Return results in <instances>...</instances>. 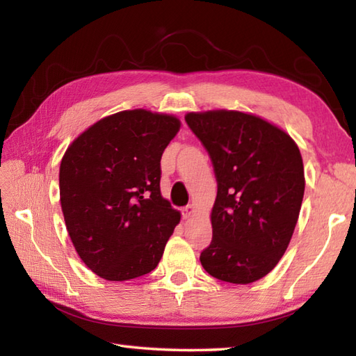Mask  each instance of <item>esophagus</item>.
I'll list each match as a JSON object with an SVG mask.
<instances>
[{"mask_svg": "<svg viewBox=\"0 0 356 356\" xmlns=\"http://www.w3.org/2000/svg\"><path fill=\"white\" fill-rule=\"evenodd\" d=\"M194 213H195L194 207H193V205H188V207H185V208L182 209V217L186 220V218H190Z\"/></svg>", "mask_w": 356, "mask_h": 356, "instance_id": "1", "label": "esophagus"}]
</instances>
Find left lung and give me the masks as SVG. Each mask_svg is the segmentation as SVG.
Instances as JSON below:
<instances>
[{
    "instance_id": "left-lung-1",
    "label": "left lung",
    "mask_w": 356,
    "mask_h": 356,
    "mask_svg": "<svg viewBox=\"0 0 356 356\" xmlns=\"http://www.w3.org/2000/svg\"><path fill=\"white\" fill-rule=\"evenodd\" d=\"M214 166L213 240L200 254L209 275L248 284L286 252L305 195V168L289 134L241 111L188 113Z\"/></svg>"
}]
</instances>
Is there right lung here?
Returning <instances> with one entry per match:
<instances>
[{"label": "right lung", "instance_id": "right-lung-1", "mask_svg": "<svg viewBox=\"0 0 356 356\" xmlns=\"http://www.w3.org/2000/svg\"><path fill=\"white\" fill-rule=\"evenodd\" d=\"M180 120L147 110L101 119L73 140L59 195L81 260L108 282L153 270L180 220L161 194V159Z\"/></svg>", "mask_w": 356, "mask_h": 356}]
</instances>
